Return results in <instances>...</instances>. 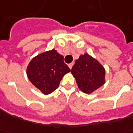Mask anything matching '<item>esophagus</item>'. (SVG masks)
<instances>
[{"mask_svg": "<svg viewBox=\"0 0 133 133\" xmlns=\"http://www.w3.org/2000/svg\"><path fill=\"white\" fill-rule=\"evenodd\" d=\"M72 65H73V63H70L69 65H68V66H69V68H70V69H72Z\"/></svg>", "mask_w": 133, "mask_h": 133, "instance_id": "esophagus-1", "label": "esophagus"}]
</instances>
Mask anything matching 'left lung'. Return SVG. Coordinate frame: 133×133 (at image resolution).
Wrapping results in <instances>:
<instances>
[{"label":"left lung","instance_id":"obj_1","mask_svg":"<svg viewBox=\"0 0 133 133\" xmlns=\"http://www.w3.org/2000/svg\"><path fill=\"white\" fill-rule=\"evenodd\" d=\"M79 89L90 94L104 83L105 70L99 62L84 54L81 55L71 70Z\"/></svg>","mask_w":133,"mask_h":133}]
</instances>
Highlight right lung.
<instances>
[{
	"mask_svg": "<svg viewBox=\"0 0 133 133\" xmlns=\"http://www.w3.org/2000/svg\"><path fill=\"white\" fill-rule=\"evenodd\" d=\"M70 71L63 56L53 49L32 59L27 67L26 75L36 88L43 94H49L58 87L64 75Z\"/></svg>",
	"mask_w": 133,
	"mask_h": 133,
	"instance_id": "obj_1",
	"label": "right lung"
}]
</instances>
